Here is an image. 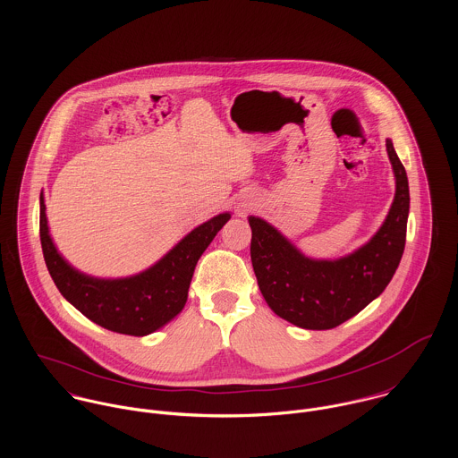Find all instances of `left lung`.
I'll return each mask as SVG.
<instances>
[{
	"label": "left lung",
	"instance_id": "obj_1",
	"mask_svg": "<svg viewBox=\"0 0 458 458\" xmlns=\"http://www.w3.org/2000/svg\"><path fill=\"white\" fill-rule=\"evenodd\" d=\"M386 151L394 174L392 208L379 231L344 258H309L276 227L249 216L254 273L278 318L305 329H331L361 312L390 284L405 247L409 183L390 139Z\"/></svg>",
	"mask_w": 458,
	"mask_h": 458
}]
</instances>
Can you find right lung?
<instances>
[{
    "label": "right lung",
    "mask_w": 458,
    "mask_h": 458,
    "mask_svg": "<svg viewBox=\"0 0 458 458\" xmlns=\"http://www.w3.org/2000/svg\"><path fill=\"white\" fill-rule=\"evenodd\" d=\"M231 213H220L180 240L160 261L123 278H98L75 269L58 252L47 225L40 194V242L47 269L68 303L98 327L131 335H149L173 321L185 307L197 261Z\"/></svg>",
    "instance_id": "obj_1"
}]
</instances>
